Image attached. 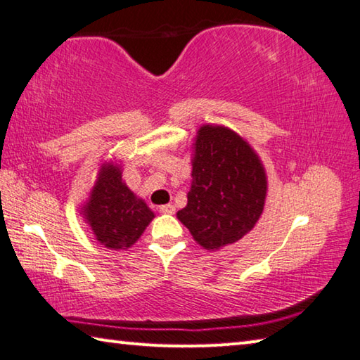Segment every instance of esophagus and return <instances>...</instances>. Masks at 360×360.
<instances>
[{"label": "esophagus", "instance_id": "esophagus-1", "mask_svg": "<svg viewBox=\"0 0 360 360\" xmlns=\"http://www.w3.org/2000/svg\"><path fill=\"white\" fill-rule=\"evenodd\" d=\"M158 211H160L162 214H174V212H176V208H174V205L168 203V205H162L160 208H158Z\"/></svg>", "mask_w": 360, "mask_h": 360}]
</instances>
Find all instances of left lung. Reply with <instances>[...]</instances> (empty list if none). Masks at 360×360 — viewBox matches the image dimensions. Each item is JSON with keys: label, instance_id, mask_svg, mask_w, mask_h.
<instances>
[{"label": "left lung", "instance_id": "obj_1", "mask_svg": "<svg viewBox=\"0 0 360 360\" xmlns=\"http://www.w3.org/2000/svg\"><path fill=\"white\" fill-rule=\"evenodd\" d=\"M266 173L251 144L229 127L205 124L192 144V184L178 219L208 251L236 243L264 212Z\"/></svg>", "mask_w": 360, "mask_h": 360}]
</instances>
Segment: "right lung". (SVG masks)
<instances>
[{"label":"right lung","instance_id":"add662e5","mask_svg":"<svg viewBox=\"0 0 360 360\" xmlns=\"http://www.w3.org/2000/svg\"><path fill=\"white\" fill-rule=\"evenodd\" d=\"M81 214L92 229L96 241L108 249H129L139 240L154 219L143 198L133 193L122 179V165L103 162Z\"/></svg>","mask_w":360,"mask_h":360}]
</instances>
